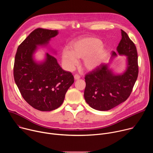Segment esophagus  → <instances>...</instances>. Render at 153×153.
<instances>
[{"mask_svg":"<svg viewBox=\"0 0 153 153\" xmlns=\"http://www.w3.org/2000/svg\"><path fill=\"white\" fill-rule=\"evenodd\" d=\"M74 79H75V80H78V79H79L80 78V76H79V74H76L74 75Z\"/></svg>","mask_w":153,"mask_h":153,"instance_id":"34e87169","label":"esophagus"}]
</instances>
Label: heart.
Masks as SVG:
<instances>
[{"label": "heart", "mask_w": 153, "mask_h": 153, "mask_svg": "<svg viewBox=\"0 0 153 153\" xmlns=\"http://www.w3.org/2000/svg\"><path fill=\"white\" fill-rule=\"evenodd\" d=\"M102 46V42L94 37L74 41L70 44V51L63 50L62 52L63 63L71 70L77 65V59H83V65L85 69L93 70L100 66L106 56V50Z\"/></svg>", "instance_id": "heart-1"}]
</instances>
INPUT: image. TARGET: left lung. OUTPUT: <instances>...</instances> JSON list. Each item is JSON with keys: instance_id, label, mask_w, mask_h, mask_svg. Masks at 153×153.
Instances as JSON below:
<instances>
[{"instance_id": "left-lung-1", "label": "left lung", "mask_w": 153, "mask_h": 153, "mask_svg": "<svg viewBox=\"0 0 153 153\" xmlns=\"http://www.w3.org/2000/svg\"><path fill=\"white\" fill-rule=\"evenodd\" d=\"M122 39L117 47L119 54L127 56L128 66L121 75H114L101 64L85 76L86 86L84 97L91 108L99 111H108L125 102L130 96L139 73L136 47L128 34L121 30ZM116 53L112 52V56Z\"/></svg>"}]
</instances>
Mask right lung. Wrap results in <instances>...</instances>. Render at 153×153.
Masks as SVG:
<instances>
[{"label":"right lung","mask_w":153,"mask_h":153,"mask_svg":"<svg viewBox=\"0 0 153 153\" xmlns=\"http://www.w3.org/2000/svg\"><path fill=\"white\" fill-rule=\"evenodd\" d=\"M57 34V30H34L19 45L15 56L13 74L19 91L29 105L42 111L59 108L74 83L72 73L64 71L49 53L42 63L33 60L37 46L47 45Z\"/></svg>","instance_id":"obj_1"}]
</instances>
